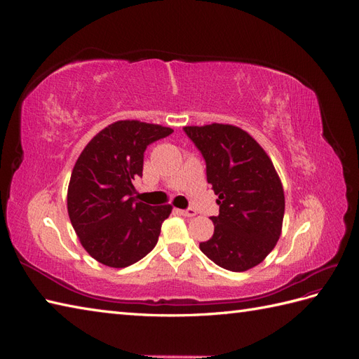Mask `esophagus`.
<instances>
[{"label": "esophagus", "mask_w": 359, "mask_h": 359, "mask_svg": "<svg viewBox=\"0 0 359 359\" xmlns=\"http://www.w3.org/2000/svg\"><path fill=\"white\" fill-rule=\"evenodd\" d=\"M178 212L181 215H184V217H194V215H196V211L191 210V208H189V210H178Z\"/></svg>", "instance_id": "1"}]
</instances>
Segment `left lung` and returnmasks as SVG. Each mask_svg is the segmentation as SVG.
<instances>
[{"label":"left lung","instance_id":"1","mask_svg":"<svg viewBox=\"0 0 359 359\" xmlns=\"http://www.w3.org/2000/svg\"><path fill=\"white\" fill-rule=\"evenodd\" d=\"M206 161V180L219 196L220 212L211 217L214 233L201 243L219 266L243 273L264 262L281 235L283 184L265 149L232 124L184 127Z\"/></svg>","mask_w":359,"mask_h":359}]
</instances>
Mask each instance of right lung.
Returning a JSON list of instances; mask_svg holds the SVG:
<instances>
[{
  "mask_svg": "<svg viewBox=\"0 0 359 359\" xmlns=\"http://www.w3.org/2000/svg\"><path fill=\"white\" fill-rule=\"evenodd\" d=\"M172 132L160 124L121 119L97 133L76 160L67 211L82 247L97 262L126 268L156 247L172 205L136 201L132 181L142 177L147 147Z\"/></svg>",
  "mask_w": 359,
  "mask_h": 359,
  "instance_id": "obj_1",
  "label": "right lung"
}]
</instances>
